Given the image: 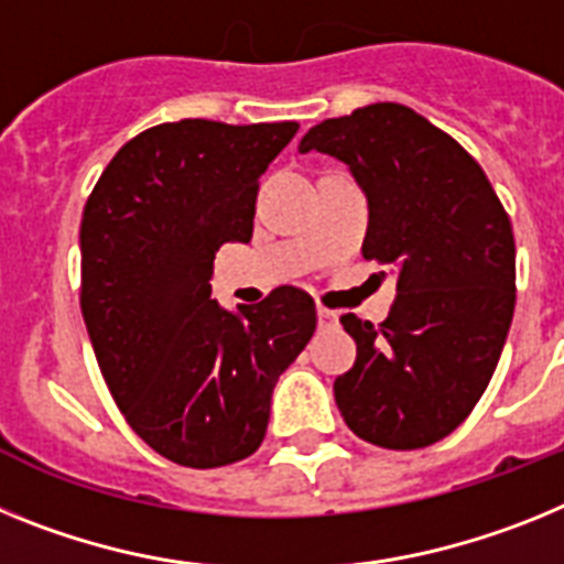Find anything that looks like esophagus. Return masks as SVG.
I'll return each mask as SVG.
<instances>
[{"label": "esophagus", "mask_w": 564, "mask_h": 564, "mask_svg": "<svg viewBox=\"0 0 564 564\" xmlns=\"http://www.w3.org/2000/svg\"><path fill=\"white\" fill-rule=\"evenodd\" d=\"M317 323H321V326H335L337 312L326 310V306H317Z\"/></svg>", "instance_id": "34e87169"}]
</instances>
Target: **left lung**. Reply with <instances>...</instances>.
I'll use <instances>...</instances> for the list:
<instances>
[{
  "mask_svg": "<svg viewBox=\"0 0 564 564\" xmlns=\"http://www.w3.org/2000/svg\"><path fill=\"white\" fill-rule=\"evenodd\" d=\"M297 150L349 166L369 198L364 258L398 272L383 323L340 317L357 360L335 380L337 409L366 443L425 448L471 414L506 346L517 301L508 213L452 135L394 101L321 121Z\"/></svg>",
  "mask_w": 564,
  "mask_h": 564,
  "instance_id": "left-lung-1",
  "label": "left lung"
}]
</instances>
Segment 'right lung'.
<instances>
[{
	"mask_svg": "<svg viewBox=\"0 0 564 564\" xmlns=\"http://www.w3.org/2000/svg\"><path fill=\"white\" fill-rule=\"evenodd\" d=\"M297 121L150 127L112 155L82 215V315L112 400L161 457L221 468L258 452L278 377L315 332V301L278 286L227 312L215 252L252 238L258 178Z\"/></svg>",
	"mask_w": 564,
	"mask_h": 564,
	"instance_id": "1",
	"label": "right lung"
}]
</instances>
